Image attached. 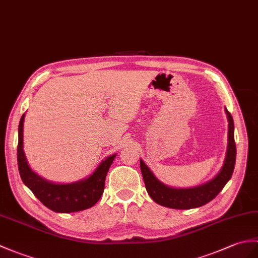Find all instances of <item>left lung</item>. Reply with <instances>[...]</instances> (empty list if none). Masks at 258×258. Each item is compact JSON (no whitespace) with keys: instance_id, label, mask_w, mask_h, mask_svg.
Instances as JSON below:
<instances>
[{"instance_id":"left-lung-1","label":"left lung","mask_w":258,"mask_h":258,"mask_svg":"<svg viewBox=\"0 0 258 258\" xmlns=\"http://www.w3.org/2000/svg\"><path fill=\"white\" fill-rule=\"evenodd\" d=\"M227 118H229V145H227L226 158L222 169L212 180L201 184L199 187L189 189H176L167 187L161 183L158 179L153 175L145 163L141 159V170L144 182L148 195L152 199L160 206L171 209H192L210 202L217 197L220 191L223 189L226 182L232 177L234 170L236 159V146L234 141V123L231 113L226 110Z\"/></svg>"}]
</instances>
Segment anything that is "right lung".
<instances>
[{
    "mask_svg": "<svg viewBox=\"0 0 258 258\" xmlns=\"http://www.w3.org/2000/svg\"><path fill=\"white\" fill-rule=\"evenodd\" d=\"M23 114L19 125L17 164L23 182L32 190L35 197L50 210L69 213L82 211L93 207L103 194L106 173L116 155L102 161L95 171L85 180L68 184H57L45 180L29 168L23 151Z\"/></svg>",
    "mask_w": 258,
    "mask_h": 258,
    "instance_id": "obj_1",
    "label": "right lung"
}]
</instances>
